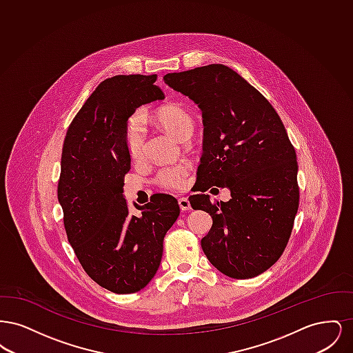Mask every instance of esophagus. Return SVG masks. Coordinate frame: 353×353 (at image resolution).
<instances>
[{
    "mask_svg": "<svg viewBox=\"0 0 353 353\" xmlns=\"http://www.w3.org/2000/svg\"><path fill=\"white\" fill-rule=\"evenodd\" d=\"M179 206H180V209H181V210H184V212H186V210H190V209H192V206H190V202H189V200H188L186 197L179 199Z\"/></svg>",
    "mask_w": 353,
    "mask_h": 353,
    "instance_id": "1",
    "label": "esophagus"
}]
</instances>
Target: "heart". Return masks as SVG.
I'll use <instances>...</instances> for the list:
<instances>
[{"label":"heart","instance_id":"heart-1","mask_svg":"<svg viewBox=\"0 0 353 353\" xmlns=\"http://www.w3.org/2000/svg\"><path fill=\"white\" fill-rule=\"evenodd\" d=\"M157 123L165 128L169 134H173L177 140L185 141L193 132L194 121L184 108L168 104L157 108L153 114ZM124 143L128 156L132 161H140L144 157L145 134L144 125L140 115H134L128 120L124 134ZM188 173L186 165H173L164 168L157 176V183L167 189H181L185 183V176Z\"/></svg>","mask_w":353,"mask_h":353}]
</instances>
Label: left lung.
I'll return each mask as SVG.
<instances>
[{
  "instance_id": "obj_1",
  "label": "left lung",
  "mask_w": 353,
  "mask_h": 353,
  "mask_svg": "<svg viewBox=\"0 0 353 353\" xmlns=\"http://www.w3.org/2000/svg\"><path fill=\"white\" fill-rule=\"evenodd\" d=\"M164 81L202 111L201 193L189 197L213 219L202 250L222 274L254 278L282 255L299 208L296 153L285 125L269 101L225 65L169 72ZM210 185L228 187L232 199L213 204L204 194Z\"/></svg>"
}]
</instances>
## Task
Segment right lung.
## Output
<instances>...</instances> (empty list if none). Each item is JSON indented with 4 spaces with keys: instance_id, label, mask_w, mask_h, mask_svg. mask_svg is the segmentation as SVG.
Here are the masks:
<instances>
[{
    "instance_id": "1",
    "label": "right lung",
    "mask_w": 353,
    "mask_h": 353,
    "mask_svg": "<svg viewBox=\"0 0 353 353\" xmlns=\"http://www.w3.org/2000/svg\"><path fill=\"white\" fill-rule=\"evenodd\" d=\"M153 75H117L103 81L71 121L65 137L58 201L68 242L84 271L115 294H132L151 282L163 241L180 216L177 200L156 193L131 214L124 174L131 159L125 127L136 108L163 101Z\"/></svg>"
}]
</instances>
